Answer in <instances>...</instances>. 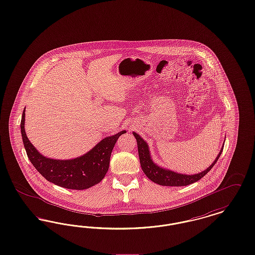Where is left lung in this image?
<instances>
[{
	"label": "left lung",
	"mask_w": 255,
	"mask_h": 255,
	"mask_svg": "<svg viewBox=\"0 0 255 255\" xmlns=\"http://www.w3.org/2000/svg\"><path fill=\"white\" fill-rule=\"evenodd\" d=\"M133 134L137 142L138 157H139L140 166L142 168L143 173L152 182H156L160 185H165V186H184V185H188L193 182H198L214 166V164L217 162L218 158H220L224 148L223 146L217 158L207 169L195 175H183V174H179L170 170L161 168L157 164H155L150 157L147 143L137 133H133Z\"/></svg>",
	"instance_id": "8db88e82"
}]
</instances>
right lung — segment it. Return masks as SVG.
<instances>
[{
	"label": "right lung",
	"instance_id": "obj_1",
	"mask_svg": "<svg viewBox=\"0 0 255 255\" xmlns=\"http://www.w3.org/2000/svg\"><path fill=\"white\" fill-rule=\"evenodd\" d=\"M21 133L27 157L46 180L65 188L83 190L103 180L109 169L113 148L118 138L126 131L107 136L85 155L67 160L46 158L30 143L24 132V110L21 121Z\"/></svg>",
	"mask_w": 255,
	"mask_h": 255
}]
</instances>
